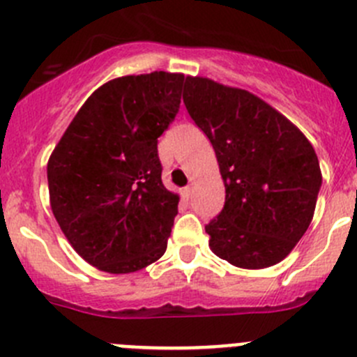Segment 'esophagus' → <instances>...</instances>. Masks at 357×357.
I'll return each instance as SVG.
<instances>
[{
    "instance_id": "esophagus-1",
    "label": "esophagus",
    "mask_w": 357,
    "mask_h": 357,
    "mask_svg": "<svg viewBox=\"0 0 357 357\" xmlns=\"http://www.w3.org/2000/svg\"><path fill=\"white\" fill-rule=\"evenodd\" d=\"M181 195H183V197H185V199H186V200H188V199H190V197H192V186H185V188H183V190H181Z\"/></svg>"
}]
</instances>
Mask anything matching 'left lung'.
<instances>
[{
	"label": "left lung",
	"mask_w": 357,
	"mask_h": 357,
	"mask_svg": "<svg viewBox=\"0 0 357 357\" xmlns=\"http://www.w3.org/2000/svg\"><path fill=\"white\" fill-rule=\"evenodd\" d=\"M183 102L205 132L226 188L205 225L212 252L262 269L290 254L311 225L321 188L314 149L287 117L245 89L186 77Z\"/></svg>",
	"instance_id": "obj_1"
}]
</instances>
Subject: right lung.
<instances>
[{
  "label": "right lung",
  "mask_w": 357,
  "mask_h": 357,
  "mask_svg": "<svg viewBox=\"0 0 357 357\" xmlns=\"http://www.w3.org/2000/svg\"><path fill=\"white\" fill-rule=\"evenodd\" d=\"M185 75L112 79L79 109L48 160L52 211L84 261L135 273L164 255L178 195L162 185L158 136L179 112Z\"/></svg>",
  "instance_id": "add662e5"
}]
</instances>
